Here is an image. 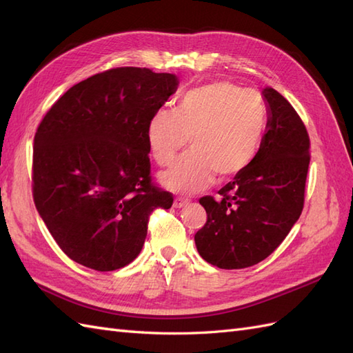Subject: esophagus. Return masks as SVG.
I'll use <instances>...</instances> for the list:
<instances>
[{"instance_id": "esophagus-1", "label": "esophagus", "mask_w": 353, "mask_h": 353, "mask_svg": "<svg viewBox=\"0 0 353 353\" xmlns=\"http://www.w3.org/2000/svg\"><path fill=\"white\" fill-rule=\"evenodd\" d=\"M187 205H190V200H188V199L176 197V199H175V201H174V206H175L176 209H179V208H184V206H187Z\"/></svg>"}]
</instances>
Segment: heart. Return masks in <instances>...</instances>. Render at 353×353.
I'll list each match as a JSON object with an SVG mask.
<instances>
[{
	"mask_svg": "<svg viewBox=\"0 0 353 353\" xmlns=\"http://www.w3.org/2000/svg\"><path fill=\"white\" fill-rule=\"evenodd\" d=\"M268 123L262 95L230 81L200 85L181 95L175 110L159 109L147 123V144L159 166H168L184 148L191 150L160 175L175 193L205 188L213 175L231 178L258 153Z\"/></svg>",
	"mask_w": 353,
	"mask_h": 353,
	"instance_id": "b5f03b06",
	"label": "heart"
}]
</instances>
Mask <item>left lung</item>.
<instances>
[{"label": "left lung", "instance_id": "1", "mask_svg": "<svg viewBox=\"0 0 353 353\" xmlns=\"http://www.w3.org/2000/svg\"><path fill=\"white\" fill-rule=\"evenodd\" d=\"M268 123L253 162L222 187L219 200L201 197L208 221L196 236L206 262L222 270L259 263L279 248L301 216L309 168V135L283 95L266 87Z\"/></svg>", "mask_w": 353, "mask_h": 353}]
</instances>
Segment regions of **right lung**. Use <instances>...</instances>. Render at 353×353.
I'll return each instance as SVG.
<instances>
[{
  "instance_id": "right-lung-1",
  "label": "right lung",
  "mask_w": 353,
  "mask_h": 353,
  "mask_svg": "<svg viewBox=\"0 0 353 353\" xmlns=\"http://www.w3.org/2000/svg\"><path fill=\"white\" fill-rule=\"evenodd\" d=\"M176 88L172 73L109 69L73 85L38 125L32 194L72 261L123 268L140 254L152 212L172 206L152 181L147 123Z\"/></svg>"
}]
</instances>
